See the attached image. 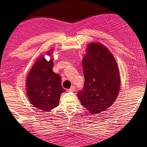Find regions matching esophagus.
<instances>
[{
  "mask_svg": "<svg viewBox=\"0 0 147 147\" xmlns=\"http://www.w3.org/2000/svg\"><path fill=\"white\" fill-rule=\"evenodd\" d=\"M74 90H75V86H71V88L68 90V92H73L74 91Z\"/></svg>",
  "mask_w": 147,
  "mask_h": 147,
  "instance_id": "1",
  "label": "esophagus"
}]
</instances>
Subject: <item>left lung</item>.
Here are the masks:
<instances>
[{
    "mask_svg": "<svg viewBox=\"0 0 147 147\" xmlns=\"http://www.w3.org/2000/svg\"><path fill=\"white\" fill-rule=\"evenodd\" d=\"M83 59L85 83L78 92L82 105L92 114L105 111L119 94L120 77L114 56L100 43H92Z\"/></svg>",
    "mask_w": 147,
    "mask_h": 147,
    "instance_id": "1",
    "label": "left lung"
}]
</instances>
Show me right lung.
I'll return each instance as SVG.
<instances>
[{"instance_id":"1","label":"right lung","mask_w":147,"mask_h":147,"mask_svg":"<svg viewBox=\"0 0 147 147\" xmlns=\"http://www.w3.org/2000/svg\"><path fill=\"white\" fill-rule=\"evenodd\" d=\"M52 67V59L47 61L40 57L27 76L26 92L29 100L34 107L44 111L57 107L61 94L65 91L62 87L61 76L53 71Z\"/></svg>"}]
</instances>
